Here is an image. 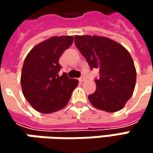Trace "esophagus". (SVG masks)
<instances>
[{
  "instance_id": "34e87169",
  "label": "esophagus",
  "mask_w": 153,
  "mask_h": 153,
  "mask_svg": "<svg viewBox=\"0 0 153 153\" xmlns=\"http://www.w3.org/2000/svg\"><path fill=\"white\" fill-rule=\"evenodd\" d=\"M79 80L80 82H83V81H85V80H86V77H85V76L79 77Z\"/></svg>"
}]
</instances>
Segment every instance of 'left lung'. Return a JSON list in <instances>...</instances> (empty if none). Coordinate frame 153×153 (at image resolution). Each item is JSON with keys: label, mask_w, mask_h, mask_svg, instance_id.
Segmentation results:
<instances>
[{"label": "left lung", "mask_w": 153, "mask_h": 153, "mask_svg": "<svg viewBox=\"0 0 153 153\" xmlns=\"http://www.w3.org/2000/svg\"><path fill=\"white\" fill-rule=\"evenodd\" d=\"M74 43L91 69L99 70L97 89L88 96L94 107L108 112L121 110L133 95L137 71L129 52L120 43L102 36L76 35Z\"/></svg>", "instance_id": "1"}]
</instances>
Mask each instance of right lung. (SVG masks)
I'll list each match as a JSON object with an SVG mask.
<instances>
[{"instance_id": "1", "label": "right lung", "mask_w": 153, "mask_h": 153, "mask_svg": "<svg viewBox=\"0 0 153 153\" xmlns=\"http://www.w3.org/2000/svg\"><path fill=\"white\" fill-rule=\"evenodd\" d=\"M73 42V36L51 37L33 47L25 59L21 74L23 94L29 104L42 113L64 108L79 83L66 74L58 75L59 58Z\"/></svg>"}]
</instances>
